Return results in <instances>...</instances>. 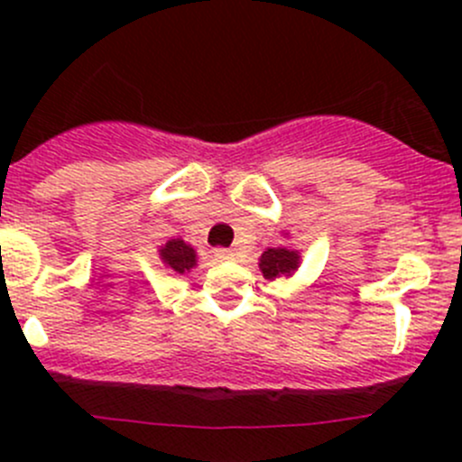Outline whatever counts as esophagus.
I'll use <instances>...</instances> for the list:
<instances>
[{"label": "esophagus", "mask_w": 462, "mask_h": 462, "mask_svg": "<svg viewBox=\"0 0 462 462\" xmlns=\"http://www.w3.org/2000/svg\"><path fill=\"white\" fill-rule=\"evenodd\" d=\"M217 259L230 261V259H235V253H232V250H217Z\"/></svg>", "instance_id": "1"}]
</instances>
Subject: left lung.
<instances>
[{
	"instance_id": "1",
	"label": "left lung",
	"mask_w": 462,
	"mask_h": 462,
	"mask_svg": "<svg viewBox=\"0 0 462 462\" xmlns=\"http://www.w3.org/2000/svg\"><path fill=\"white\" fill-rule=\"evenodd\" d=\"M259 268L265 279L291 277L300 268V253L291 248H268L259 259Z\"/></svg>"
}]
</instances>
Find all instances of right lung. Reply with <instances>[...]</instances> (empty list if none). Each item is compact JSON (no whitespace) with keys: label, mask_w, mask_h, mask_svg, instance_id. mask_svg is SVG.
<instances>
[{"label":"right lung","mask_w":462,"mask_h":462,"mask_svg":"<svg viewBox=\"0 0 462 462\" xmlns=\"http://www.w3.org/2000/svg\"><path fill=\"white\" fill-rule=\"evenodd\" d=\"M161 259L162 263L170 265L174 273H189V270L197 265V253H194V248L189 244H185L183 239H171L167 241L165 245H161Z\"/></svg>","instance_id":"right-lung-1"}]
</instances>
